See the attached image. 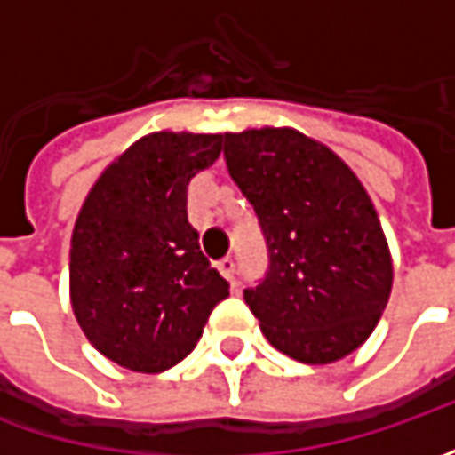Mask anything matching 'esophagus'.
I'll list each match as a JSON object with an SVG mask.
<instances>
[{
	"label": "esophagus",
	"mask_w": 455,
	"mask_h": 455,
	"mask_svg": "<svg viewBox=\"0 0 455 455\" xmlns=\"http://www.w3.org/2000/svg\"><path fill=\"white\" fill-rule=\"evenodd\" d=\"M218 271L220 275H225V278L235 286V260H233V258H222L218 263Z\"/></svg>",
	"instance_id": "esophagus-1"
}]
</instances>
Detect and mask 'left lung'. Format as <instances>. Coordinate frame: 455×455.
<instances>
[{
	"label": "left lung",
	"mask_w": 455,
	"mask_h": 455,
	"mask_svg": "<svg viewBox=\"0 0 455 455\" xmlns=\"http://www.w3.org/2000/svg\"><path fill=\"white\" fill-rule=\"evenodd\" d=\"M225 164L253 204L268 271L243 291L266 339L306 364L372 334L393 263L372 200L334 151L293 129L225 133Z\"/></svg>",
	"instance_id": "8db88e82"
}]
</instances>
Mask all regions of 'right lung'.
Listing matches in <instances>:
<instances>
[{"mask_svg":"<svg viewBox=\"0 0 455 455\" xmlns=\"http://www.w3.org/2000/svg\"><path fill=\"white\" fill-rule=\"evenodd\" d=\"M220 133H151L93 184L70 245V301L100 355L164 372L200 341L230 283L200 251L187 184L218 162Z\"/></svg>","mask_w":455,"mask_h":455,"instance_id":"right-lung-1","label":"right lung"}]
</instances>
